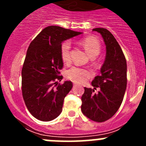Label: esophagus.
I'll return each mask as SVG.
<instances>
[{
	"mask_svg": "<svg viewBox=\"0 0 146 146\" xmlns=\"http://www.w3.org/2000/svg\"><path fill=\"white\" fill-rule=\"evenodd\" d=\"M77 84H76V83H74V84H73V88H76V86H77Z\"/></svg>",
	"mask_w": 146,
	"mask_h": 146,
	"instance_id": "1",
	"label": "esophagus"
}]
</instances>
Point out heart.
I'll return each instance as SVG.
<instances>
[{
  "label": "heart",
  "instance_id": "b5f03b06",
  "mask_svg": "<svg viewBox=\"0 0 146 146\" xmlns=\"http://www.w3.org/2000/svg\"><path fill=\"white\" fill-rule=\"evenodd\" d=\"M79 43L85 48L87 54L91 58H95L100 54L101 45L99 41L93 36H87L79 41ZM70 48L71 44L69 41H66L61 46V59L64 63H68L70 60ZM92 72L89 70L82 68L73 67L66 71V76L68 79L72 81L82 83L88 80L92 76Z\"/></svg>",
  "mask_w": 146,
  "mask_h": 146
}]
</instances>
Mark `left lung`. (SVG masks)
I'll use <instances>...</instances> for the list:
<instances>
[{
    "instance_id": "8db88e82",
    "label": "left lung",
    "mask_w": 146,
    "mask_h": 146,
    "mask_svg": "<svg viewBox=\"0 0 146 146\" xmlns=\"http://www.w3.org/2000/svg\"><path fill=\"white\" fill-rule=\"evenodd\" d=\"M106 46V56L100 76L92 81L94 89L85 88L81 98V111L92 121L103 122L115 114L123 101L127 84V65L121 48L112 34L104 28H95ZM101 90L93 92L96 88Z\"/></svg>"
}]
</instances>
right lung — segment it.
<instances>
[{"label": "right lung", "mask_w": 146, "mask_h": 146, "mask_svg": "<svg viewBox=\"0 0 146 146\" xmlns=\"http://www.w3.org/2000/svg\"><path fill=\"white\" fill-rule=\"evenodd\" d=\"M81 34L59 26H48L28 47L22 69V91L27 110L36 119L49 121L62 111L64 98L73 84L65 81L57 86V82H54L63 78L62 76H58L64 65L61 43Z\"/></svg>", "instance_id": "obj_1"}]
</instances>
